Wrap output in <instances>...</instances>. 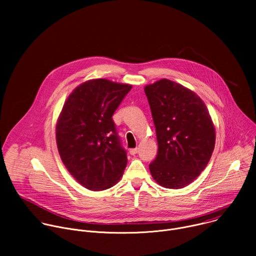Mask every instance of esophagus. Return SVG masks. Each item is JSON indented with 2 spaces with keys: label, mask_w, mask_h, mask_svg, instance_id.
<instances>
[{
  "label": "esophagus",
  "mask_w": 256,
  "mask_h": 256,
  "mask_svg": "<svg viewBox=\"0 0 256 256\" xmlns=\"http://www.w3.org/2000/svg\"><path fill=\"white\" fill-rule=\"evenodd\" d=\"M138 152V148H134V149H130V155H136Z\"/></svg>",
  "instance_id": "esophagus-1"
}]
</instances>
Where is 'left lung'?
Instances as JSON below:
<instances>
[{
    "label": "left lung",
    "mask_w": 256,
    "mask_h": 256,
    "mask_svg": "<svg viewBox=\"0 0 256 256\" xmlns=\"http://www.w3.org/2000/svg\"><path fill=\"white\" fill-rule=\"evenodd\" d=\"M156 128L158 154L150 164L165 188L188 186L206 167L216 132L204 102L194 91L162 79L144 87Z\"/></svg>",
    "instance_id": "8db88e82"
}]
</instances>
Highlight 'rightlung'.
<instances>
[{"label": "right lung", "instance_id": "1", "mask_svg": "<svg viewBox=\"0 0 256 256\" xmlns=\"http://www.w3.org/2000/svg\"><path fill=\"white\" fill-rule=\"evenodd\" d=\"M132 85L93 79L66 100L56 126L60 159L81 186L104 190L116 184L126 167L112 116Z\"/></svg>", "mask_w": 256, "mask_h": 256}]
</instances>
